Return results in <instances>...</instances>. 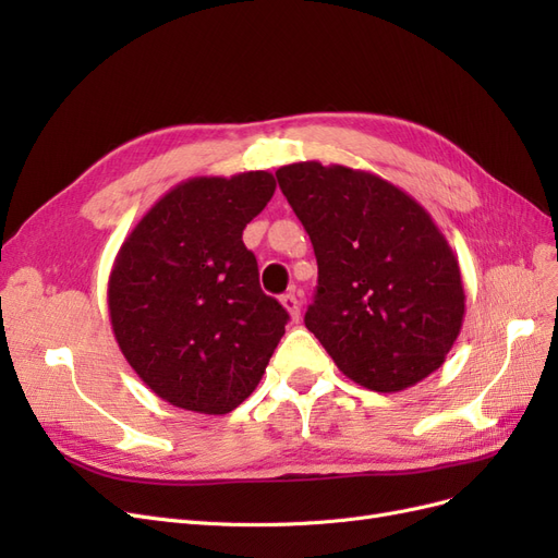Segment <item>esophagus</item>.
<instances>
[{"instance_id": "obj_1", "label": "esophagus", "mask_w": 558, "mask_h": 558, "mask_svg": "<svg viewBox=\"0 0 558 558\" xmlns=\"http://www.w3.org/2000/svg\"><path fill=\"white\" fill-rule=\"evenodd\" d=\"M281 305H283V310H286V312H289V316H291L293 324H298V320H300V302H298L295 293H286V295H281Z\"/></svg>"}]
</instances>
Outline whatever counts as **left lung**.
I'll list each match as a JSON object with an SVG mask.
<instances>
[{
	"mask_svg": "<svg viewBox=\"0 0 558 558\" xmlns=\"http://www.w3.org/2000/svg\"><path fill=\"white\" fill-rule=\"evenodd\" d=\"M277 179L318 263L305 326L335 365L377 393L435 373L461 332L465 293L430 214L391 181L344 165L293 162Z\"/></svg>",
	"mask_w": 558,
	"mask_h": 558,
	"instance_id": "left-lung-1",
	"label": "left lung"
}]
</instances>
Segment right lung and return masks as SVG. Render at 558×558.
I'll return each mask as SVG.
<instances>
[{
    "label": "right lung",
    "instance_id": "obj_1",
    "mask_svg": "<svg viewBox=\"0 0 558 558\" xmlns=\"http://www.w3.org/2000/svg\"><path fill=\"white\" fill-rule=\"evenodd\" d=\"M269 172L181 181L128 234L109 275L116 342L165 402L228 414L263 379L289 312L260 291L242 232L272 199Z\"/></svg>",
    "mask_w": 558,
    "mask_h": 558
}]
</instances>
